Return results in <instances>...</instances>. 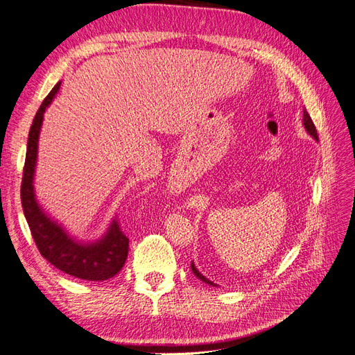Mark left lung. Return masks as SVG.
I'll list each match as a JSON object with an SVG mask.
<instances>
[{"instance_id":"8db88e82","label":"left lung","mask_w":355,"mask_h":355,"mask_svg":"<svg viewBox=\"0 0 355 355\" xmlns=\"http://www.w3.org/2000/svg\"><path fill=\"white\" fill-rule=\"evenodd\" d=\"M304 125H305V128H306V132H308L311 136H313V137L315 139V141H318V135H317V130H315V125H314L313 120H311V116H309V114H308L306 111H304ZM191 268H192V272H194V274L200 278V280H202L204 283H207V284H210V286H216L214 283H211L210 280H207L206 277L201 275L200 271L194 266V263H191Z\"/></svg>"}]
</instances>
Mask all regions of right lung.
<instances>
[{
  "label": "right lung",
  "instance_id": "add662e5",
  "mask_svg": "<svg viewBox=\"0 0 355 355\" xmlns=\"http://www.w3.org/2000/svg\"><path fill=\"white\" fill-rule=\"evenodd\" d=\"M59 89L60 83H58L47 94V98L42 101L29 128L20 198H22V207L32 239H34L41 256L65 274L81 278V280L103 282L120 272L127 259L128 239L121 230L120 220H112L108 232L102 240L83 244L69 239L60 225L47 218L35 201L32 182H34L37 163L40 128L42 115Z\"/></svg>",
  "mask_w": 355,
  "mask_h": 355
}]
</instances>
